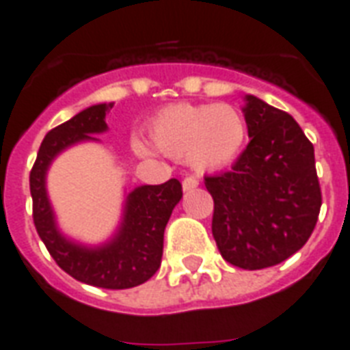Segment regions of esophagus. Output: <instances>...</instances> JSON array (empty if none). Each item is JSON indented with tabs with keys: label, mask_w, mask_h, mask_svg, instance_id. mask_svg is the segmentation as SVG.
<instances>
[{
	"label": "esophagus",
	"mask_w": 350,
	"mask_h": 350,
	"mask_svg": "<svg viewBox=\"0 0 350 350\" xmlns=\"http://www.w3.org/2000/svg\"><path fill=\"white\" fill-rule=\"evenodd\" d=\"M197 185H199V180H197L195 176H185V178H183V182H182L183 191H191V189H195Z\"/></svg>",
	"instance_id": "34e87169"
}]
</instances>
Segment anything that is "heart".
Listing matches in <instances>:
<instances>
[{
	"label": "heart",
	"mask_w": 350,
	"mask_h": 350,
	"mask_svg": "<svg viewBox=\"0 0 350 350\" xmlns=\"http://www.w3.org/2000/svg\"><path fill=\"white\" fill-rule=\"evenodd\" d=\"M153 146L170 157H185L197 170H217L233 163L246 140V123L229 104L176 102L159 109L148 121ZM153 146L134 138L133 148L142 157L153 155Z\"/></svg>",
	"instance_id": "1"
}]
</instances>
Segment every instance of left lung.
Returning a JSON list of instances; mask_svg holds the SVG:
<instances>
[{
    "label": "left lung",
    "mask_w": 350,
    "mask_h": 350,
    "mask_svg": "<svg viewBox=\"0 0 350 350\" xmlns=\"http://www.w3.org/2000/svg\"><path fill=\"white\" fill-rule=\"evenodd\" d=\"M250 142L231 170L206 176L214 199L212 234L221 258L248 271L288 260L309 241L322 193L314 148L282 109L248 94Z\"/></svg>",
    "instance_id": "1"
}]
</instances>
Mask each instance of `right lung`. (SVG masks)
I'll list each match as a JSON object with an SVG mask.
<instances>
[{
  "label": "right lung",
  "instance_id": "1",
  "mask_svg": "<svg viewBox=\"0 0 350 350\" xmlns=\"http://www.w3.org/2000/svg\"><path fill=\"white\" fill-rule=\"evenodd\" d=\"M111 107V102L90 106L49 131L30 172V193L38 234L58 267L85 284L124 290L144 284L161 267L165 227L182 199V183L172 178L161 185L133 189L126 197L123 221L113 239L94 248L73 243L58 231L45 187L53 159L77 142L96 140L90 134L106 133V113Z\"/></svg>",
  "mask_w": 350,
  "mask_h": 350
}]
</instances>
